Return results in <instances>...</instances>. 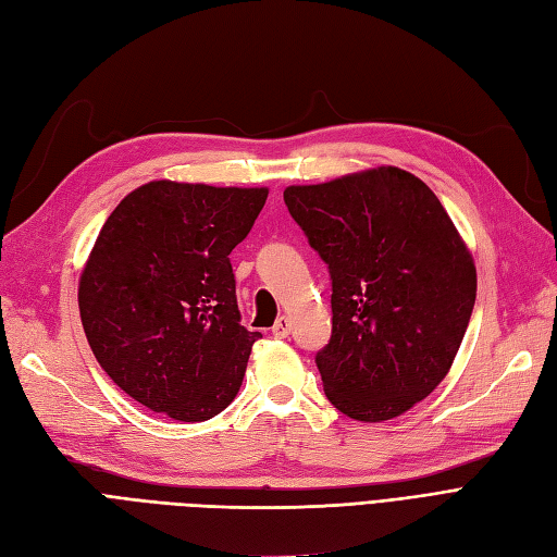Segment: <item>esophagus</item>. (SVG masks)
Masks as SVG:
<instances>
[{
  "label": "esophagus",
  "mask_w": 557,
  "mask_h": 557,
  "mask_svg": "<svg viewBox=\"0 0 557 557\" xmlns=\"http://www.w3.org/2000/svg\"><path fill=\"white\" fill-rule=\"evenodd\" d=\"M290 330H293V323H290V318H285V315H281L276 323H274V327H272V334L276 336V339H285V336L290 334Z\"/></svg>",
  "instance_id": "obj_1"
}]
</instances>
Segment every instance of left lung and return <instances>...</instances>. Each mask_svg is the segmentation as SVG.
Masks as SVG:
<instances>
[{
  "instance_id": "8db88e82",
  "label": "left lung",
  "mask_w": 557,
  "mask_h": 557,
  "mask_svg": "<svg viewBox=\"0 0 557 557\" xmlns=\"http://www.w3.org/2000/svg\"><path fill=\"white\" fill-rule=\"evenodd\" d=\"M332 278L318 352L327 399L362 423L409 411L458 356L476 301L474 258L418 176L376 166L283 193Z\"/></svg>"
}]
</instances>
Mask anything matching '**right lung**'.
<instances>
[{
  "label": "right lung",
  "mask_w": 557,
  "mask_h": 557,
  "mask_svg": "<svg viewBox=\"0 0 557 557\" xmlns=\"http://www.w3.org/2000/svg\"><path fill=\"white\" fill-rule=\"evenodd\" d=\"M267 188L150 181L107 218L78 281L97 362L146 409L201 423L237 397L260 332L239 320L232 248Z\"/></svg>",
  "instance_id": "right-lung-1"
}]
</instances>
